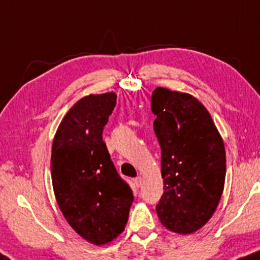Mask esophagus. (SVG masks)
<instances>
[{
	"label": "esophagus",
	"mask_w": 260,
	"mask_h": 260,
	"mask_svg": "<svg viewBox=\"0 0 260 260\" xmlns=\"http://www.w3.org/2000/svg\"><path fill=\"white\" fill-rule=\"evenodd\" d=\"M134 184H135L136 186H141V184H142V178L141 177H138V178H135V179H134Z\"/></svg>",
	"instance_id": "esophagus-1"
}]
</instances>
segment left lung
<instances>
[{
	"label": "left lung",
	"instance_id": "1",
	"mask_svg": "<svg viewBox=\"0 0 260 260\" xmlns=\"http://www.w3.org/2000/svg\"><path fill=\"white\" fill-rule=\"evenodd\" d=\"M151 110L165 184L157 215L169 231L190 235L211 218L222 195L223 140L206 108L188 93L157 87Z\"/></svg>",
	"mask_w": 260,
	"mask_h": 260
}]
</instances>
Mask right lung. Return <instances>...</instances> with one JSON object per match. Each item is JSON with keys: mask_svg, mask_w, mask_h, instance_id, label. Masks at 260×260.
<instances>
[{"mask_svg": "<svg viewBox=\"0 0 260 260\" xmlns=\"http://www.w3.org/2000/svg\"><path fill=\"white\" fill-rule=\"evenodd\" d=\"M115 104L114 92L81 98L63 116L52 142L51 180L57 205L75 232L95 246L124 231L134 201L102 136Z\"/></svg>", "mask_w": 260, "mask_h": 260, "instance_id": "1", "label": "right lung"}]
</instances>
